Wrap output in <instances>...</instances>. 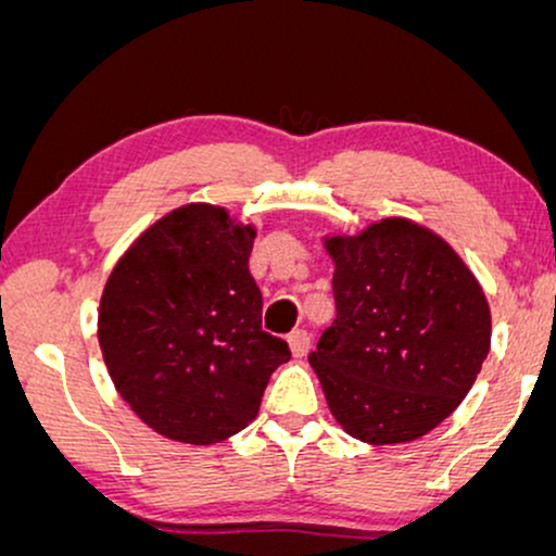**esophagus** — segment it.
Masks as SVG:
<instances>
[{
    "label": "esophagus",
    "instance_id": "1",
    "mask_svg": "<svg viewBox=\"0 0 556 556\" xmlns=\"http://www.w3.org/2000/svg\"><path fill=\"white\" fill-rule=\"evenodd\" d=\"M288 344H291V352H293L295 359H303V356H306V354H308V349H311V337H308V331H303V329L293 331L291 337H288Z\"/></svg>",
    "mask_w": 556,
    "mask_h": 556
}]
</instances>
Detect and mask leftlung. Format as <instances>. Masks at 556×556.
I'll list each match as a JSON object with an SVG mask.
<instances>
[{
    "instance_id": "left-lung-1",
    "label": "left lung",
    "mask_w": 556,
    "mask_h": 556,
    "mask_svg": "<svg viewBox=\"0 0 556 556\" xmlns=\"http://www.w3.org/2000/svg\"><path fill=\"white\" fill-rule=\"evenodd\" d=\"M337 318L308 362L331 415L371 445L438 428L491 349V311L473 273L428 227L387 217L326 238Z\"/></svg>"
}]
</instances>
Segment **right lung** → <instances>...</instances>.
I'll list each match as a JSON object with an SVG mask.
<instances>
[{
  "instance_id": "1",
  "label": "right lung",
  "mask_w": 556,
  "mask_h": 556,
  "mask_svg": "<svg viewBox=\"0 0 556 556\" xmlns=\"http://www.w3.org/2000/svg\"><path fill=\"white\" fill-rule=\"evenodd\" d=\"M255 227L215 204H185L141 232L111 270L98 311L103 362L159 435L227 440L255 420L273 371L291 359L263 331L248 261Z\"/></svg>"
}]
</instances>
